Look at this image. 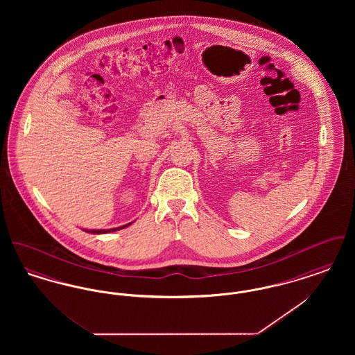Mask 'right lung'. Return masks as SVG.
Masks as SVG:
<instances>
[{
  "mask_svg": "<svg viewBox=\"0 0 355 355\" xmlns=\"http://www.w3.org/2000/svg\"><path fill=\"white\" fill-rule=\"evenodd\" d=\"M129 225H132V222H130V223H128V225L119 226V227H113V229H98V230H96V229H92V230H89V229H84V232H86V233H92V234H106V233L117 232V230H121V229H123V227H128Z\"/></svg>",
  "mask_w": 355,
  "mask_h": 355,
  "instance_id": "1",
  "label": "right lung"
}]
</instances>
